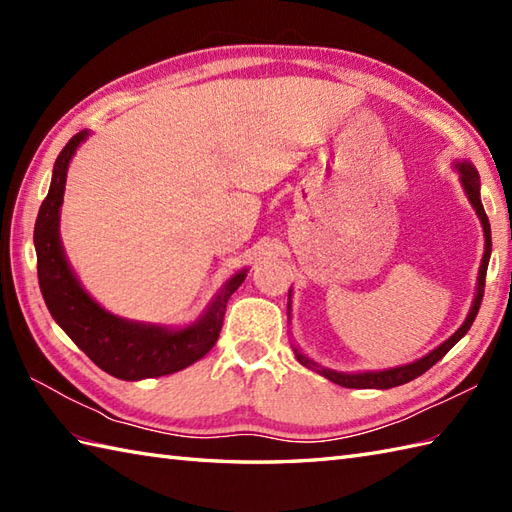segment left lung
Listing matches in <instances>:
<instances>
[{
    "instance_id": "obj_1",
    "label": "left lung",
    "mask_w": 512,
    "mask_h": 512,
    "mask_svg": "<svg viewBox=\"0 0 512 512\" xmlns=\"http://www.w3.org/2000/svg\"><path fill=\"white\" fill-rule=\"evenodd\" d=\"M458 171H460V182L464 187V193L466 198H469V202L473 204V209L477 213V217H480L482 222V228H484V257H482V266H480V275H477V290H475V299H473V306L469 310V317H466V321L460 325L458 332H455L453 336H449L447 341H444L440 347H436V350L429 352L427 356L418 358V361H413L409 365H400V367H391V369H383V372H358V374H345V372H334V369H328V367H321L314 361H310L308 356H303L297 347H295V356L297 361L301 365H306L310 369H314V372L325 376L328 380H332V383L341 385V387H350V389H391V387H398V385H405L409 383V380L422 376L424 372H427L429 367L436 365L440 358L447 354L451 347L458 343L462 336L471 330V325L477 317V312H480V303H482V297H484V286H486V268H488V259H491V224H488V217H486V211L482 206V200H480V176H477L475 167L471 165V162H458ZM290 295V292H288ZM288 310H290V303H288Z\"/></svg>"
}]
</instances>
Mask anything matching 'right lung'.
Instances as JSON below:
<instances>
[{"instance_id":"right-lung-1","label":"right lung","mask_w":512,"mask_h":512,"mask_svg":"<svg viewBox=\"0 0 512 512\" xmlns=\"http://www.w3.org/2000/svg\"><path fill=\"white\" fill-rule=\"evenodd\" d=\"M88 136V129H83L61 149L52 169L50 191L41 202L35 222L37 275L43 301L61 330L103 372L121 380H143L180 372L200 361L215 345L222 330L226 301L242 286L246 270L228 279L209 310L198 321L180 330L127 321L101 308L72 273L59 235L68 165L74 151Z\"/></svg>"}]
</instances>
